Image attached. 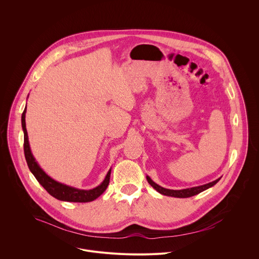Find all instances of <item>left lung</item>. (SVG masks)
Segmentation results:
<instances>
[{"mask_svg":"<svg viewBox=\"0 0 259 259\" xmlns=\"http://www.w3.org/2000/svg\"><path fill=\"white\" fill-rule=\"evenodd\" d=\"M146 179L147 181H149V183L151 184V186L157 191L159 192L160 194L164 195V196H169V197H174V198H190V197H193L195 195H198L200 193H202L203 191L213 187L214 184H216L220 178L212 181V182H209V183H206L204 184V186H200V187H195V188H191V189H184V190H178V191H175V190H169V189H165V188H162L160 187L159 184H157L156 182H154L149 176H146Z\"/></svg>","mask_w":259,"mask_h":259,"instance_id":"8db88e82","label":"left lung"}]
</instances>
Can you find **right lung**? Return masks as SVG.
<instances>
[{"mask_svg":"<svg viewBox=\"0 0 259 259\" xmlns=\"http://www.w3.org/2000/svg\"><path fill=\"white\" fill-rule=\"evenodd\" d=\"M25 113H26V107L24 108L22 116H21V125H22V130L24 134V143H23V149H24V156L25 160L27 163V166L30 170V172L33 174L35 179L39 181L41 186L55 199L60 200V201H66V202H76V203H86V202H91L97 199L100 195L103 194V192L106 190L109 183V178H110V171L108 170L104 180L99 184L98 187L92 189V190H79L75 189L72 187L65 186L63 183L57 182L56 180L52 179L50 176H48L43 169L39 166V164L36 163L35 159L33 158L30 147H29V142H28V136H27V131L25 127Z\"/></svg>","mask_w":259,"mask_h":259,"instance_id":"1","label":"right lung"}]
</instances>
